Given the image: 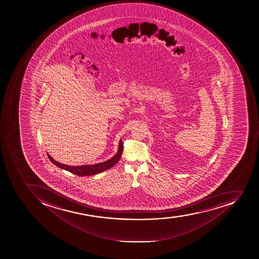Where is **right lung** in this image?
Listing matches in <instances>:
<instances>
[{"instance_id": "right-lung-1", "label": "right lung", "mask_w": 259, "mask_h": 259, "mask_svg": "<svg viewBox=\"0 0 259 259\" xmlns=\"http://www.w3.org/2000/svg\"><path fill=\"white\" fill-rule=\"evenodd\" d=\"M122 150H123V146H122V141H120L118 153L111 159H109V160L106 161V162L97 163V164L76 166V167L60 163L57 161L54 160L53 158L50 156L49 154H47V155L49 157L50 160L52 161L54 164L56 165L57 167L70 171L72 174H76V175L85 177V176L96 175V174L102 172V171H105L107 169L111 168L113 166H114L118 162L120 158L122 156Z\"/></svg>"}]
</instances>
